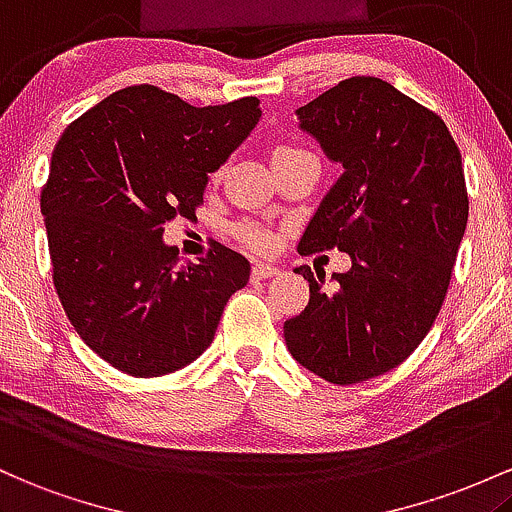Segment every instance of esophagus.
Masks as SVG:
<instances>
[{
  "label": "esophagus",
  "mask_w": 512,
  "mask_h": 512,
  "mask_svg": "<svg viewBox=\"0 0 512 512\" xmlns=\"http://www.w3.org/2000/svg\"><path fill=\"white\" fill-rule=\"evenodd\" d=\"M254 278H258V280H266V278H273V275H278L280 271L275 266H271V263H261V261H256L254 263Z\"/></svg>",
  "instance_id": "34e87169"
}]
</instances>
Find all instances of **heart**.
<instances>
[{
  "mask_svg": "<svg viewBox=\"0 0 512 512\" xmlns=\"http://www.w3.org/2000/svg\"><path fill=\"white\" fill-rule=\"evenodd\" d=\"M285 152H292V149H280L278 154H285ZM237 232H239V237L251 246V249H256V251L271 249L273 237H271V232H268V229H263L258 225H241Z\"/></svg>",
  "mask_w": 512,
  "mask_h": 512,
  "instance_id": "b5f03b06",
  "label": "heart"
}]
</instances>
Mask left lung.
Returning a JSON list of instances; mask_svg holds the SVG:
<instances>
[{
    "instance_id": "8db88e82",
    "label": "left lung",
    "mask_w": 512,
    "mask_h": 512,
    "mask_svg": "<svg viewBox=\"0 0 512 512\" xmlns=\"http://www.w3.org/2000/svg\"><path fill=\"white\" fill-rule=\"evenodd\" d=\"M343 174L297 251H346L333 287L307 266L309 302L283 326L287 350L331 384L394 370L438 317L469 217L462 154L440 116L377 77H350L297 108Z\"/></svg>"
}]
</instances>
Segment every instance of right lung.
<instances>
[{"label":"right lung","instance_id":"add662e5","mask_svg":"<svg viewBox=\"0 0 512 512\" xmlns=\"http://www.w3.org/2000/svg\"><path fill=\"white\" fill-rule=\"evenodd\" d=\"M261 118L258 99L195 108L157 86H128L62 132L40 193L53 283L82 341L116 370L162 377L215 338L225 304L249 283L237 251L212 244L179 263L164 222L193 217L208 174Z\"/></svg>","mask_w":512,"mask_h":512}]
</instances>
